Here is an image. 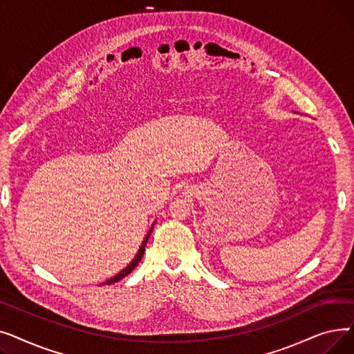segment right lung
<instances>
[{
  "instance_id": "1",
  "label": "right lung",
  "mask_w": 354,
  "mask_h": 354,
  "mask_svg": "<svg viewBox=\"0 0 354 354\" xmlns=\"http://www.w3.org/2000/svg\"><path fill=\"white\" fill-rule=\"evenodd\" d=\"M155 225V224H153ZM153 225H152V228L147 231V234H146V236H145V239H143V243H142V245L139 247V251H138V254L135 255V258L132 259V261L129 263V266L126 267V268H123L119 274H116L115 277H111L110 280H107L106 283H103V284H115V283H118V281H120L122 278H124L126 275H129L130 272H132L133 270H135V267L139 264V261L142 259V257H143V252H145V247H146V243H147V239H149V236H151V234H152V230H153Z\"/></svg>"
}]
</instances>
